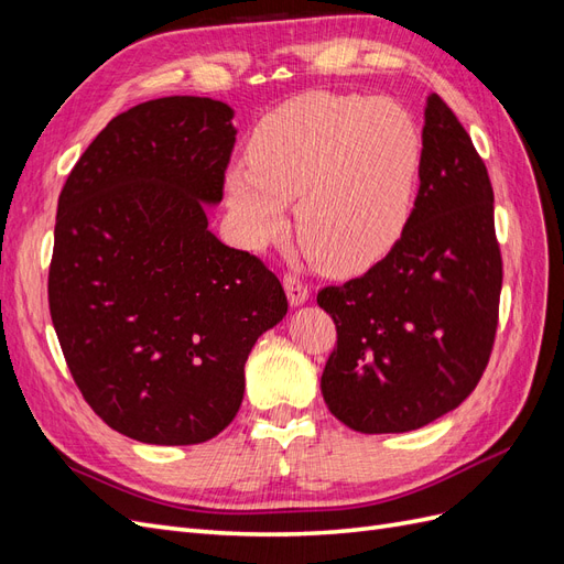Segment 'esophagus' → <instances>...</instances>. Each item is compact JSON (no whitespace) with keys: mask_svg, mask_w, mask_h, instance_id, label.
<instances>
[{"mask_svg":"<svg viewBox=\"0 0 564 564\" xmlns=\"http://www.w3.org/2000/svg\"><path fill=\"white\" fill-rule=\"evenodd\" d=\"M284 292H286V299H289V305H292V308H299V305H303L311 296L308 284H303L296 275L284 278Z\"/></svg>","mask_w":564,"mask_h":564,"instance_id":"obj_1","label":"esophagus"}]
</instances>
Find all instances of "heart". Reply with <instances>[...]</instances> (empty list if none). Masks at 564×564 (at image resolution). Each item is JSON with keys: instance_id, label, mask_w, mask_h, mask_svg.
Instances as JSON below:
<instances>
[{"instance_id": "1", "label": "heart", "mask_w": 564, "mask_h": 564, "mask_svg": "<svg viewBox=\"0 0 564 564\" xmlns=\"http://www.w3.org/2000/svg\"><path fill=\"white\" fill-rule=\"evenodd\" d=\"M421 166V135L388 98L311 91L253 127L247 166L226 172L224 191L249 247L284 230L296 199V235L329 275H357L392 249L406 228Z\"/></svg>"}]
</instances>
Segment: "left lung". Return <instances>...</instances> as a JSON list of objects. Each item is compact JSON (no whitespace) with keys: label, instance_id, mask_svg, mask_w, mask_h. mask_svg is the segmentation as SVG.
<instances>
[{"label":"left lung","instance_id":"8db88e82","mask_svg":"<svg viewBox=\"0 0 564 564\" xmlns=\"http://www.w3.org/2000/svg\"><path fill=\"white\" fill-rule=\"evenodd\" d=\"M419 195L383 261L317 294L336 324L322 373L329 412L357 433H406L464 402L489 362L501 251L494 193L470 135L425 100Z\"/></svg>","mask_w":564,"mask_h":564}]
</instances>
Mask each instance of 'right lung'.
Instances as JSON below:
<instances>
[{
    "label": "right lung",
    "instance_id": "right-lung-1",
    "mask_svg": "<svg viewBox=\"0 0 564 564\" xmlns=\"http://www.w3.org/2000/svg\"><path fill=\"white\" fill-rule=\"evenodd\" d=\"M235 110L199 96L135 106L100 131L58 197L48 308L84 400L145 445H199L235 419L280 280L209 230Z\"/></svg>",
    "mask_w": 564,
    "mask_h": 564
}]
</instances>
